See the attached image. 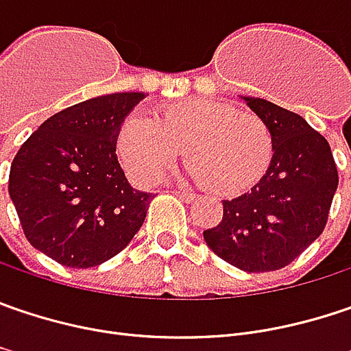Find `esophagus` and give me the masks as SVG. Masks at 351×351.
<instances>
[{
    "instance_id": "1",
    "label": "esophagus",
    "mask_w": 351,
    "mask_h": 351,
    "mask_svg": "<svg viewBox=\"0 0 351 351\" xmlns=\"http://www.w3.org/2000/svg\"><path fill=\"white\" fill-rule=\"evenodd\" d=\"M173 193L180 196V198H184L186 202H193V200H196V198H198V195L191 193V191H184V189H176V191H173Z\"/></svg>"
}]
</instances>
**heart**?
Here are the masks:
<instances>
[{
	"mask_svg": "<svg viewBox=\"0 0 351 351\" xmlns=\"http://www.w3.org/2000/svg\"><path fill=\"white\" fill-rule=\"evenodd\" d=\"M186 149L191 173L220 195L254 186L272 165L274 134L266 121L213 101L189 99L155 117L129 114L117 134L119 156L138 184H155Z\"/></svg>",
	"mask_w": 351,
	"mask_h": 351,
	"instance_id": "heart-1",
	"label": "heart"
}]
</instances>
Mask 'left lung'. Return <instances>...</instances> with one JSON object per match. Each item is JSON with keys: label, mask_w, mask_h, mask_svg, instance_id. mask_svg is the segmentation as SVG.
I'll return each instance as SVG.
<instances>
[{"label": "left lung", "mask_w": 351, "mask_h": 351, "mask_svg": "<svg viewBox=\"0 0 351 351\" xmlns=\"http://www.w3.org/2000/svg\"><path fill=\"white\" fill-rule=\"evenodd\" d=\"M274 134V158L256 184L224 200L220 224L202 232L208 248L244 272L288 266L322 234L338 169L328 141L300 114L242 97Z\"/></svg>", "instance_id": "1"}]
</instances>
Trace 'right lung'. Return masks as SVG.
Wrapping results in <instances>:
<instances>
[{
	"mask_svg": "<svg viewBox=\"0 0 351 351\" xmlns=\"http://www.w3.org/2000/svg\"><path fill=\"white\" fill-rule=\"evenodd\" d=\"M145 97L87 99L49 117L21 145L11 162L10 196L33 248L67 268H91L133 240L153 195L129 184L117 134Z\"/></svg>",
	"mask_w": 351,
	"mask_h": 351,
	"instance_id": "add662e5",
	"label": "right lung"
}]
</instances>
